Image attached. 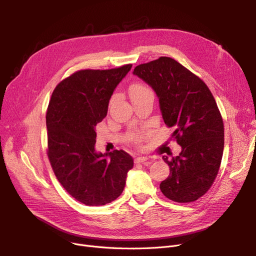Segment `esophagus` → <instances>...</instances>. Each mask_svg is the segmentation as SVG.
Masks as SVG:
<instances>
[{"mask_svg": "<svg viewBox=\"0 0 256 256\" xmlns=\"http://www.w3.org/2000/svg\"><path fill=\"white\" fill-rule=\"evenodd\" d=\"M148 160H150V158H146V156H138V158H135V162L136 163H142V164L147 163V162H148Z\"/></svg>", "mask_w": 256, "mask_h": 256, "instance_id": "34e87169", "label": "esophagus"}]
</instances>
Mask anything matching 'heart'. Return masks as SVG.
<instances>
[{
    "instance_id": "heart-1",
    "label": "heart",
    "mask_w": 256,
    "mask_h": 256,
    "mask_svg": "<svg viewBox=\"0 0 256 256\" xmlns=\"http://www.w3.org/2000/svg\"><path fill=\"white\" fill-rule=\"evenodd\" d=\"M150 91L146 86L142 85V84H132L130 87V96L132 98H137L139 96H142V94Z\"/></svg>"
}]
</instances>
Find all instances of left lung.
I'll use <instances>...</instances> for the list:
<instances>
[{
  "label": "left lung",
  "mask_w": 256,
  "mask_h": 256,
  "mask_svg": "<svg viewBox=\"0 0 256 256\" xmlns=\"http://www.w3.org/2000/svg\"><path fill=\"white\" fill-rule=\"evenodd\" d=\"M132 74L156 92L164 122L182 146L178 156H163L170 174L160 189L170 200L192 202L208 191L221 164L224 126L216 100L204 82L169 57L140 64Z\"/></svg>",
  "instance_id": "1"
}]
</instances>
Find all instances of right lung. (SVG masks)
<instances>
[{
  "label": "right lung",
  "mask_w": 256,
  "mask_h": 256,
  "mask_svg": "<svg viewBox=\"0 0 256 256\" xmlns=\"http://www.w3.org/2000/svg\"><path fill=\"white\" fill-rule=\"evenodd\" d=\"M132 64L80 70L54 90L46 112L48 156L64 189L86 206H104L122 193L132 158L96 152V126L106 116L114 90Z\"/></svg>",
  "instance_id": "1"
}]
</instances>
